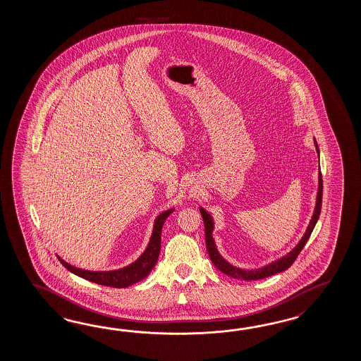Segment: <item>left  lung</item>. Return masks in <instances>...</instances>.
Returning <instances> with one entry per match:
<instances>
[{"label": "left lung", "instance_id": "left-lung-1", "mask_svg": "<svg viewBox=\"0 0 361 361\" xmlns=\"http://www.w3.org/2000/svg\"><path fill=\"white\" fill-rule=\"evenodd\" d=\"M314 147H316V152H317V154H320L316 139H314ZM322 171H319V187H317V196H316V205H314V214H312V218H311V221L308 223V227H307L303 238H300V243L295 245V247H293L292 252L285 254L284 257H281V258L277 259V261L271 262V263L263 266L261 269H238V267L232 266L231 263H228V262L223 258L222 255L218 252L216 245H215L214 238H213V230H214L213 218H212V215L207 213L205 209L200 207V213L202 215L204 226H205V241H207V253H209L210 259L213 262V264H214L215 267L219 269L221 272H223L224 275L233 277V279H238V280H245V281L261 280V279H264V277L272 276V275H275V274L283 272V271L289 269V267L292 266L294 261L297 259L298 254L300 253V250L306 245L307 240L311 236L314 226H316V223H317V219H319L320 212H322Z\"/></svg>", "mask_w": 361, "mask_h": 361}]
</instances>
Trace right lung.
I'll use <instances>...</instances> for the list:
<instances>
[{
	"instance_id": "add662e5",
	"label": "right lung",
	"mask_w": 361,
	"mask_h": 361,
	"mask_svg": "<svg viewBox=\"0 0 361 361\" xmlns=\"http://www.w3.org/2000/svg\"><path fill=\"white\" fill-rule=\"evenodd\" d=\"M174 212V209H169L164 212L154 219V231L147 245L146 250L139 257L138 259L133 262L129 266L123 269H114V271H87V269H77L75 266L63 261L61 257L58 259L61 264L68 269L69 272L75 274L77 276L82 277L95 284L112 286V288H128L130 285L138 283L152 271L159 259V254L161 249V230L164 222L166 218Z\"/></svg>"
}]
</instances>
